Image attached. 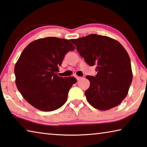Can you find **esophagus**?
Returning <instances> with one entry per match:
<instances>
[{"label": "esophagus", "instance_id": "esophagus-1", "mask_svg": "<svg viewBox=\"0 0 147 147\" xmlns=\"http://www.w3.org/2000/svg\"><path fill=\"white\" fill-rule=\"evenodd\" d=\"M75 78H76V80H80L81 78H82V77H81V76H75Z\"/></svg>", "mask_w": 147, "mask_h": 147}]
</instances>
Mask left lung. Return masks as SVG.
<instances>
[{"instance_id": "obj_1", "label": "left lung", "mask_w": 147, "mask_h": 147, "mask_svg": "<svg viewBox=\"0 0 147 147\" xmlns=\"http://www.w3.org/2000/svg\"><path fill=\"white\" fill-rule=\"evenodd\" d=\"M73 42L85 61L96 66L95 76H86L90 82L85 92L88 103L101 111L120 105L127 96L133 79L125 49L115 39L96 34L73 39Z\"/></svg>"}]
</instances>
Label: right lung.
<instances>
[{"label": "right lung", "instance_id": "obj_1", "mask_svg": "<svg viewBox=\"0 0 147 147\" xmlns=\"http://www.w3.org/2000/svg\"><path fill=\"white\" fill-rule=\"evenodd\" d=\"M73 39L46 37L31 42L23 50L14 67L16 84L26 101L38 110L50 112L65 103L74 76L57 74L65 55L75 47Z\"/></svg>", "mask_w": 147, "mask_h": 147}]
</instances>
